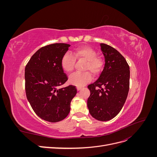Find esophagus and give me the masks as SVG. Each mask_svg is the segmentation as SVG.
<instances>
[{"mask_svg":"<svg viewBox=\"0 0 157 157\" xmlns=\"http://www.w3.org/2000/svg\"><path fill=\"white\" fill-rule=\"evenodd\" d=\"M77 90H78V91H80V90L82 89V88H81V87H78V86H77Z\"/></svg>","mask_w":157,"mask_h":157,"instance_id":"34e87169","label":"esophagus"}]
</instances>
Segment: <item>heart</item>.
Returning a JSON list of instances; mask_svg holds the SVG:
<instances>
[{
  "label": "heart",
  "instance_id": "1",
  "mask_svg": "<svg viewBox=\"0 0 157 157\" xmlns=\"http://www.w3.org/2000/svg\"><path fill=\"white\" fill-rule=\"evenodd\" d=\"M84 61L83 70L86 72L82 73H75L69 77L70 84L78 87H82L90 82L92 79V75L98 77L103 70L105 62L101 58L98 57L97 52L89 46H81L75 49L73 56L70 53L63 54L61 59V67L65 72L72 73L75 65L76 60Z\"/></svg>",
  "mask_w": 157,
  "mask_h": 157
}]
</instances>
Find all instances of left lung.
<instances>
[{"mask_svg": "<svg viewBox=\"0 0 157 157\" xmlns=\"http://www.w3.org/2000/svg\"><path fill=\"white\" fill-rule=\"evenodd\" d=\"M105 66L96 82L88 86L89 112L94 118L107 121L116 117L126 101L130 87V67L119 52L100 44Z\"/></svg>", "mask_w": 157, "mask_h": 157, "instance_id": "1", "label": "left lung"}]
</instances>
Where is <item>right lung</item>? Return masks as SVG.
I'll return each mask as SVG.
<instances>
[{
    "mask_svg": "<svg viewBox=\"0 0 157 157\" xmlns=\"http://www.w3.org/2000/svg\"><path fill=\"white\" fill-rule=\"evenodd\" d=\"M69 44L55 43L42 47L32 56L25 69V93L33 111L50 122L63 120L77 92L73 85L59 88L68 80L61 59Z\"/></svg>",
    "mask_w": 157,
    "mask_h": 157,
    "instance_id": "1",
    "label": "right lung"
}]
</instances>
